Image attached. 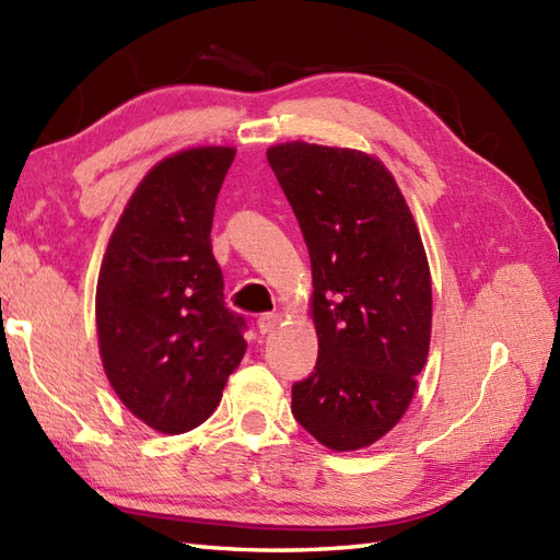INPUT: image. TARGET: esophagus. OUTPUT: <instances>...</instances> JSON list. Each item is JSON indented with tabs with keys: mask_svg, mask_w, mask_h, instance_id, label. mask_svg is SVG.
<instances>
[{
	"mask_svg": "<svg viewBox=\"0 0 560 560\" xmlns=\"http://www.w3.org/2000/svg\"><path fill=\"white\" fill-rule=\"evenodd\" d=\"M281 314L275 312V314H262L260 319H257V328H260V334H271L275 328L281 324Z\"/></svg>",
	"mask_w": 560,
	"mask_h": 560,
	"instance_id": "1",
	"label": "esophagus"
}]
</instances>
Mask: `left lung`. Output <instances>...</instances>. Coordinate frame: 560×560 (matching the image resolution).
<instances>
[{"mask_svg":"<svg viewBox=\"0 0 560 560\" xmlns=\"http://www.w3.org/2000/svg\"><path fill=\"white\" fill-rule=\"evenodd\" d=\"M312 262L314 374L291 411L334 452H357L399 423L417 393L433 324L419 226L376 155L285 141L267 149Z\"/></svg>","mask_w":560,"mask_h":560,"instance_id":"obj_1","label":"left lung"}]
</instances>
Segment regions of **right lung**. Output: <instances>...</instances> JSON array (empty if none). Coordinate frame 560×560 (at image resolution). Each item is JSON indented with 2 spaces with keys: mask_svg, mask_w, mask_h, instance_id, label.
<instances>
[{
  "mask_svg": "<svg viewBox=\"0 0 560 560\" xmlns=\"http://www.w3.org/2000/svg\"><path fill=\"white\" fill-rule=\"evenodd\" d=\"M234 147H194L155 163L113 229L96 281L98 354L110 388L165 435L203 423L246 352L224 307L210 229Z\"/></svg>",
  "mask_w": 560,
  "mask_h": 560,
  "instance_id": "1",
  "label": "right lung"
}]
</instances>
